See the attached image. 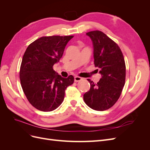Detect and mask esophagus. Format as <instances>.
Listing matches in <instances>:
<instances>
[{
  "instance_id": "34e87169",
  "label": "esophagus",
  "mask_w": 150,
  "mask_h": 150,
  "mask_svg": "<svg viewBox=\"0 0 150 150\" xmlns=\"http://www.w3.org/2000/svg\"><path fill=\"white\" fill-rule=\"evenodd\" d=\"M83 79L81 78V77L79 76H75L74 77V81L75 82H79V81H81Z\"/></svg>"
}]
</instances>
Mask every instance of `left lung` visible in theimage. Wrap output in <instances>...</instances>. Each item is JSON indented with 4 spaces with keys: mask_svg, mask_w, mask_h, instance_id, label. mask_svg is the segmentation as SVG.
<instances>
[{
    "mask_svg": "<svg viewBox=\"0 0 150 150\" xmlns=\"http://www.w3.org/2000/svg\"><path fill=\"white\" fill-rule=\"evenodd\" d=\"M86 35L93 42L94 66L99 69L101 78L97 84L88 79L91 88L84 94V101L94 110L104 111L114 105L123 89L125 59L118 45L103 32L91 31Z\"/></svg>",
    "mask_w": 150,
    "mask_h": 150,
    "instance_id": "1",
    "label": "left lung"
}]
</instances>
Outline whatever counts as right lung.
<instances>
[{
  "label": "right lung",
  "mask_w": 150,
  "mask_h": 150,
  "mask_svg": "<svg viewBox=\"0 0 150 150\" xmlns=\"http://www.w3.org/2000/svg\"><path fill=\"white\" fill-rule=\"evenodd\" d=\"M72 35L42 37L32 42L24 54L19 77L22 88L29 102L38 110L47 112L62 104L65 90L73 84L70 75L64 78L54 71Z\"/></svg>",
  "instance_id": "right-lung-1"
}]
</instances>
